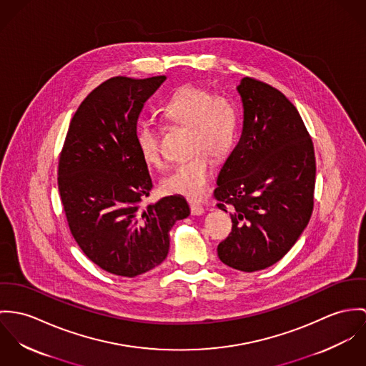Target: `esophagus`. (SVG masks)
<instances>
[{
    "instance_id": "34e87169",
    "label": "esophagus",
    "mask_w": 366,
    "mask_h": 366,
    "mask_svg": "<svg viewBox=\"0 0 366 366\" xmlns=\"http://www.w3.org/2000/svg\"><path fill=\"white\" fill-rule=\"evenodd\" d=\"M191 213L194 216H201L204 213V209H203L202 204L197 202H191Z\"/></svg>"
}]
</instances>
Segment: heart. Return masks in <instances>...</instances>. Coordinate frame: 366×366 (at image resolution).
Instances as JSON below:
<instances>
[{
  "mask_svg": "<svg viewBox=\"0 0 366 366\" xmlns=\"http://www.w3.org/2000/svg\"><path fill=\"white\" fill-rule=\"evenodd\" d=\"M168 122L189 129L188 153L191 156L174 167L164 177L162 187L167 194L199 201L207 194L213 175L209 156L226 157L234 147L239 134V109L224 95H213L209 89L185 85L178 88L162 107ZM136 144L143 160L150 165H163L160 133L150 123L136 129Z\"/></svg>",
  "mask_w": 366,
  "mask_h": 366,
  "instance_id": "b5f03b06",
  "label": "heart"
}]
</instances>
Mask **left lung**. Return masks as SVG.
<instances>
[{
    "label": "left lung",
    "instance_id": "left-lung-1",
    "mask_svg": "<svg viewBox=\"0 0 366 366\" xmlns=\"http://www.w3.org/2000/svg\"><path fill=\"white\" fill-rule=\"evenodd\" d=\"M242 137L217 175V207L229 212L232 233L217 245L220 261L254 272L278 262L306 229L316 160L297 109L277 88L244 77Z\"/></svg>",
    "mask_w": 366,
    "mask_h": 366
}]
</instances>
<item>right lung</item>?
I'll return each mask as SVG.
<instances>
[{
	"mask_svg": "<svg viewBox=\"0 0 366 366\" xmlns=\"http://www.w3.org/2000/svg\"><path fill=\"white\" fill-rule=\"evenodd\" d=\"M165 79L102 82L74 114L59 162V192L74 240L94 264L119 277L160 265L172 226L191 213L181 195L140 207L153 182L136 144L137 119Z\"/></svg>",
	"mask_w": 366,
	"mask_h": 366,
	"instance_id": "right-lung-1",
	"label": "right lung"
}]
</instances>
